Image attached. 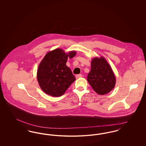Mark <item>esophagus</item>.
<instances>
[{
  "mask_svg": "<svg viewBox=\"0 0 146 146\" xmlns=\"http://www.w3.org/2000/svg\"><path fill=\"white\" fill-rule=\"evenodd\" d=\"M82 76V74H77L76 75V79H79V78H81Z\"/></svg>",
  "mask_w": 146,
  "mask_h": 146,
  "instance_id": "esophagus-1",
  "label": "esophagus"
}]
</instances>
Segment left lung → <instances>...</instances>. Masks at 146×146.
<instances>
[{
  "mask_svg": "<svg viewBox=\"0 0 146 146\" xmlns=\"http://www.w3.org/2000/svg\"><path fill=\"white\" fill-rule=\"evenodd\" d=\"M87 80L92 88L99 95L109 93L114 88L116 79L109 63L104 57L94 58Z\"/></svg>",
  "mask_w": 146,
  "mask_h": 146,
  "instance_id": "obj_1",
  "label": "left lung"
}]
</instances>
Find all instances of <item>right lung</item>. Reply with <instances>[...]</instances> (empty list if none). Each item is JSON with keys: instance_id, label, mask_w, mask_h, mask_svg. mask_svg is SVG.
<instances>
[{"instance_id": "1", "label": "right lung", "mask_w": 146, "mask_h": 146, "mask_svg": "<svg viewBox=\"0 0 146 146\" xmlns=\"http://www.w3.org/2000/svg\"><path fill=\"white\" fill-rule=\"evenodd\" d=\"M76 55L75 51L67 54L61 49H55L46 54L39 65L36 76L45 93L51 96H61L76 80L66 66L68 58H72Z\"/></svg>"}]
</instances>
